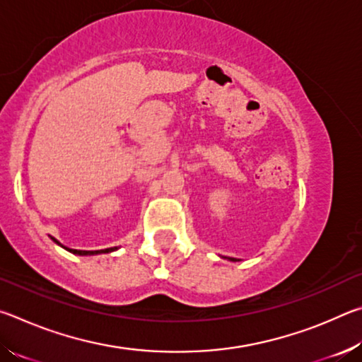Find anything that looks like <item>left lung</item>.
<instances>
[{
  "label": "left lung",
  "instance_id": "1",
  "mask_svg": "<svg viewBox=\"0 0 362 362\" xmlns=\"http://www.w3.org/2000/svg\"><path fill=\"white\" fill-rule=\"evenodd\" d=\"M226 259H228V260H231V262H236L235 259H231V257H226Z\"/></svg>",
  "mask_w": 362,
  "mask_h": 362
}]
</instances>
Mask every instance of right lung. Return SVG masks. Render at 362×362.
<instances>
[{"mask_svg": "<svg viewBox=\"0 0 362 362\" xmlns=\"http://www.w3.org/2000/svg\"><path fill=\"white\" fill-rule=\"evenodd\" d=\"M52 241L60 244L57 240H54V238H52ZM60 246H62V244H60ZM62 247H65V246H62ZM65 249L70 250L71 254H76V255H97V254H108V252H113V250H116L118 247H108V249H100V250H78V249H70V247H65Z\"/></svg>", "mask_w": 362, "mask_h": 362, "instance_id": "obj_1", "label": "right lung"}]
</instances>
